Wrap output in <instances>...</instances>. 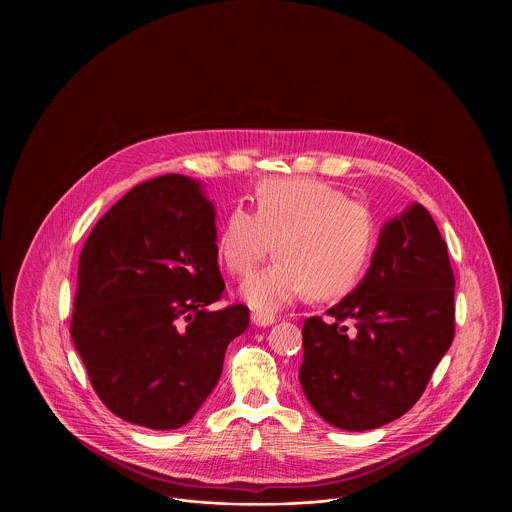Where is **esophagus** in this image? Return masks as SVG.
<instances>
[{
    "instance_id": "1",
    "label": "esophagus",
    "mask_w": 512,
    "mask_h": 512,
    "mask_svg": "<svg viewBox=\"0 0 512 512\" xmlns=\"http://www.w3.org/2000/svg\"><path fill=\"white\" fill-rule=\"evenodd\" d=\"M250 319H252V323H254V325H258V327H268V325H272V323L276 321V317H274V315H270V313H262V311H254V313L250 315Z\"/></svg>"
}]
</instances>
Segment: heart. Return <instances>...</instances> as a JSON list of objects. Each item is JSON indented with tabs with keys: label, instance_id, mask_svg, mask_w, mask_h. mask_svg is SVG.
<instances>
[{
	"label": "heart",
	"instance_id": "obj_1",
	"mask_svg": "<svg viewBox=\"0 0 512 512\" xmlns=\"http://www.w3.org/2000/svg\"><path fill=\"white\" fill-rule=\"evenodd\" d=\"M378 244V222L359 201L317 179H268L256 187L254 213L232 207L217 252L232 276H248L270 252L278 258L250 276L242 297L276 311L303 293L339 297L365 276Z\"/></svg>",
	"mask_w": 512,
	"mask_h": 512
}]
</instances>
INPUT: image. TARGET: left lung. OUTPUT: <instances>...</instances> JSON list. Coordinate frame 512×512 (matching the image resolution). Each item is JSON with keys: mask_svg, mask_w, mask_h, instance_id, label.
I'll return each instance as SVG.
<instances>
[{"mask_svg": "<svg viewBox=\"0 0 512 512\" xmlns=\"http://www.w3.org/2000/svg\"><path fill=\"white\" fill-rule=\"evenodd\" d=\"M455 278L432 215L414 203L384 224L359 288L303 321L299 382L347 432L380 428L424 394L455 333Z\"/></svg>", "mask_w": 512, "mask_h": 512, "instance_id": "obj_1", "label": "left lung"}]
</instances>
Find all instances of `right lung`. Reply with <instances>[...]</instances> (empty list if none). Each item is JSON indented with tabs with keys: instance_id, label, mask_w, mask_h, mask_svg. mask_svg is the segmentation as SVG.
Here are the masks:
<instances>
[{
	"instance_id": "1",
	"label": "right lung",
	"mask_w": 512,
	"mask_h": 512,
	"mask_svg": "<svg viewBox=\"0 0 512 512\" xmlns=\"http://www.w3.org/2000/svg\"><path fill=\"white\" fill-rule=\"evenodd\" d=\"M215 209L197 181L136 185L84 242L71 337L102 404L149 430L185 426L219 382L228 343L248 327L224 297Z\"/></svg>"
}]
</instances>
